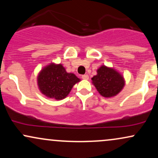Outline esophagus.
<instances>
[{
	"mask_svg": "<svg viewBox=\"0 0 158 158\" xmlns=\"http://www.w3.org/2000/svg\"><path fill=\"white\" fill-rule=\"evenodd\" d=\"M81 79H85V80H88V79H89V77H88V74H85V75L81 76Z\"/></svg>",
	"mask_w": 158,
	"mask_h": 158,
	"instance_id": "1",
	"label": "esophagus"
}]
</instances>
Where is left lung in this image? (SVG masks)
Here are the masks:
<instances>
[{
	"instance_id": "8db88e82",
	"label": "left lung",
	"mask_w": 158,
	"mask_h": 158,
	"mask_svg": "<svg viewBox=\"0 0 158 158\" xmlns=\"http://www.w3.org/2000/svg\"><path fill=\"white\" fill-rule=\"evenodd\" d=\"M91 79L98 92L106 98L119 94L125 85L123 77L118 72L105 65L98 69L97 75Z\"/></svg>"
}]
</instances>
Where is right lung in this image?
Masks as SVG:
<instances>
[{
  "instance_id": "obj_1",
  "label": "right lung",
  "mask_w": 158,
  "mask_h": 158,
  "mask_svg": "<svg viewBox=\"0 0 158 158\" xmlns=\"http://www.w3.org/2000/svg\"><path fill=\"white\" fill-rule=\"evenodd\" d=\"M79 81L75 74L67 73L61 64L52 63L45 67L38 77V85L41 93L57 100L66 97L73 85Z\"/></svg>"
}]
</instances>
